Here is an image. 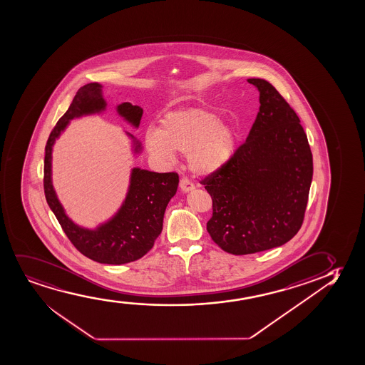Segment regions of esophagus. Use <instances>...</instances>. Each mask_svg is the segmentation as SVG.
I'll list each match as a JSON object with an SVG mask.
<instances>
[{"label":"esophagus","mask_w":365,"mask_h":365,"mask_svg":"<svg viewBox=\"0 0 365 365\" xmlns=\"http://www.w3.org/2000/svg\"><path fill=\"white\" fill-rule=\"evenodd\" d=\"M195 189V185L189 180V179H186V178H182L180 180V190L182 192H189V191H192Z\"/></svg>","instance_id":"esophagus-1"}]
</instances>
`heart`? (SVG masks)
<instances>
[{
    "label": "heart",
    "mask_w": 365,
    "mask_h": 365,
    "mask_svg": "<svg viewBox=\"0 0 365 365\" xmlns=\"http://www.w3.org/2000/svg\"><path fill=\"white\" fill-rule=\"evenodd\" d=\"M238 139L235 125L222 122L217 112L189 108L164 115L158 130L145 132L144 145L152 157L164 163L173 162L175 152L187 154L190 170L206 176L230 164Z\"/></svg>",
    "instance_id": "heart-1"
}]
</instances>
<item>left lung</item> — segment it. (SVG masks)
I'll return each instance as SVG.
<instances>
[{"instance_id":"8db88e82","label":"left lung","mask_w":365,"mask_h":365,"mask_svg":"<svg viewBox=\"0 0 365 365\" xmlns=\"http://www.w3.org/2000/svg\"><path fill=\"white\" fill-rule=\"evenodd\" d=\"M247 81L259 91L253 127L230 164L201 181L212 197L207 232L235 255L277 248L299 232L314 174L296 112L267 80Z\"/></svg>"}]
</instances>
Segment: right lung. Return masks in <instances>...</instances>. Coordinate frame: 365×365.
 Segmentation results:
<instances>
[{
    "label": "right lung",
    "instance_id": "add662e5",
    "mask_svg": "<svg viewBox=\"0 0 365 365\" xmlns=\"http://www.w3.org/2000/svg\"><path fill=\"white\" fill-rule=\"evenodd\" d=\"M106 106L100 83H88L76 93L68 111L58 120L46 142L44 194L46 202L61 223L65 235L80 253L97 263L120 265L138 260L152 250L154 242L162 233L165 208L176 194L179 175L176 173H154L133 168L128 192L113 217L95 230L78 226L70 220L51 182L53 145L70 120L83 115L101 113L106 110ZM117 112L134 128L138 127L143 115L140 107L133 106L130 102L118 105ZM125 133L132 139L133 152L135 154L142 152L140 142L128 132Z\"/></svg>",
    "mask_w": 365,
    "mask_h": 365
}]
</instances>
